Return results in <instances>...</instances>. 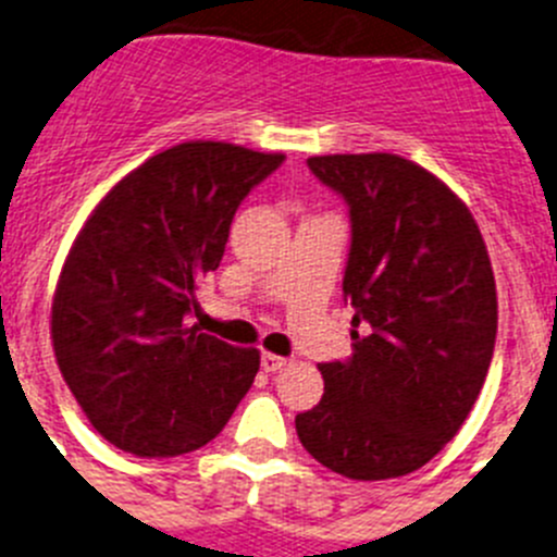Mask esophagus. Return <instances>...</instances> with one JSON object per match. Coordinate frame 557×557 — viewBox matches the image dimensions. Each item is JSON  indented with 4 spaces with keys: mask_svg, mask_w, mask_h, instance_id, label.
<instances>
[{
    "mask_svg": "<svg viewBox=\"0 0 557 557\" xmlns=\"http://www.w3.org/2000/svg\"><path fill=\"white\" fill-rule=\"evenodd\" d=\"M284 364H287V359H284V356L262 354V370H264V372H278Z\"/></svg>",
    "mask_w": 557,
    "mask_h": 557,
    "instance_id": "1",
    "label": "esophagus"
}]
</instances>
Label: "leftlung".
I'll return each instance as SVG.
<instances>
[{"mask_svg": "<svg viewBox=\"0 0 557 557\" xmlns=\"http://www.w3.org/2000/svg\"><path fill=\"white\" fill-rule=\"evenodd\" d=\"M345 198L354 354L320 364L325 392L295 417L300 445L354 481L431 461L475 406L497 339V289L475 218L397 154L306 160Z\"/></svg>", "mask_w": 557, "mask_h": 557, "instance_id": "1", "label": "left lung"}]
</instances>
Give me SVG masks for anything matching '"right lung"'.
Returning <instances> with one entry per match:
<instances>
[{
  "label": "right lung",
  "instance_id": "obj_1",
  "mask_svg": "<svg viewBox=\"0 0 557 557\" xmlns=\"http://www.w3.org/2000/svg\"><path fill=\"white\" fill-rule=\"evenodd\" d=\"M284 154L178 143L112 187L76 237L52 300L58 367L90 425L143 458L182 456L223 431L259 370L190 325L243 198Z\"/></svg>",
  "mask_w": 557,
  "mask_h": 557
}]
</instances>
